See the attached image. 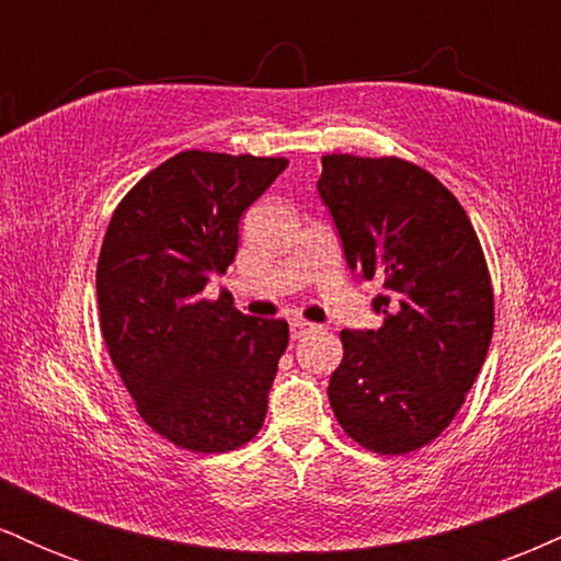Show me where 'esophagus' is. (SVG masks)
Instances as JSON below:
<instances>
[{
    "label": "esophagus",
    "instance_id": "34e87169",
    "mask_svg": "<svg viewBox=\"0 0 561 561\" xmlns=\"http://www.w3.org/2000/svg\"><path fill=\"white\" fill-rule=\"evenodd\" d=\"M313 330H317V327L308 324V321H302V319L289 321V334H293V340H300L302 334H308V332H313Z\"/></svg>",
    "mask_w": 561,
    "mask_h": 561
}]
</instances>
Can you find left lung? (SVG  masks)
Returning <instances> with one entry per match:
<instances>
[{"instance_id": "left-lung-1", "label": "left lung", "mask_w": 561, "mask_h": 561, "mask_svg": "<svg viewBox=\"0 0 561 561\" xmlns=\"http://www.w3.org/2000/svg\"><path fill=\"white\" fill-rule=\"evenodd\" d=\"M317 186L351 272L382 285V327L340 332L327 396L358 446L411 454L448 427L485 364V255L459 199L409 160L324 156Z\"/></svg>"}]
</instances>
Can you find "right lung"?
Wrapping results in <instances>:
<instances>
[{
    "label": "right lung",
    "mask_w": 561,
    "mask_h": 561,
    "mask_svg": "<svg viewBox=\"0 0 561 561\" xmlns=\"http://www.w3.org/2000/svg\"><path fill=\"white\" fill-rule=\"evenodd\" d=\"M285 158L186 150L121 199L96 261L100 327L139 416L195 454L253 440L289 340L282 319L205 300L237 255L240 218Z\"/></svg>",
    "instance_id": "add662e5"
}]
</instances>
